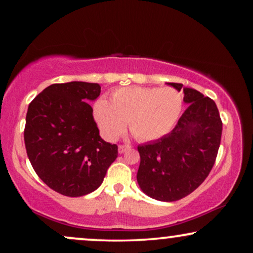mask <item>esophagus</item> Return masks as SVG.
I'll return each mask as SVG.
<instances>
[{
	"mask_svg": "<svg viewBox=\"0 0 253 253\" xmlns=\"http://www.w3.org/2000/svg\"><path fill=\"white\" fill-rule=\"evenodd\" d=\"M129 148H131L130 145H119V153L122 154L126 150H129Z\"/></svg>",
	"mask_w": 253,
	"mask_h": 253,
	"instance_id": "34e87169",
	"label": "esophagus"
}]
</instances>
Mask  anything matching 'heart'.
Listing matches in <instances>:
<instances>
[{"mask_svg": "<svg viewBox=\"0 0 253 253\" xmlns=\"http://www.w3.org/2000/svg\"><path fill=\"white\" fill-rule=\"evenodd\" d=\"M183 95L171 87H123L93 106V116L102 136L115 140L126 129V122L140 141L164 137L175 126L183 110Z\"/></svg>", "mask_w": 253, "mask_h": 253, "instance_id": "1", "label": "heart"}]
</instances>
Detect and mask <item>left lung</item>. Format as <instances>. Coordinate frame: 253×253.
<instances>
[{
    "label": "left lung",
    "mask_w": 253,
    "mask_h": 253,
    "mask_svg": "<svg viewBox=\"0 0 253 253\" xmlns=\"http://www.w3.org/2000/svg\"><path fill=\"white\" fill-rule=\"evenodd\" d=\"M179 92L183 84L168 83ZM189 107L170 133L138 146L137 182L160 202H176L198 188L212 170L220 147L222 121L215 102L197 89L183 87Z\"/></svg>",
    "instance_id": "left-lung-1"
}]
</instances>
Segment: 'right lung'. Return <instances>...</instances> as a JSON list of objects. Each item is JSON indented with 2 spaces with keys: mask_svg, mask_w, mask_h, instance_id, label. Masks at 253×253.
<instances>
[{
  "mask_svg": "<svg viewBox=\"0 0 253 253\" xmlns=\"http://www.w3.org/2000/svg\"><path fill=\"white\" fill-rule=\"evenodd\" d=\"M96 83L53 84L38 94L26 114L24 140L37 175L54 191L82 197L101 185L117 158V145L100 137L87 100L100 95Z\"/></svg>",
  "mask_w": 253,
  "mask_h": 253,
  "instance_id": "add662e5",
  "label": "right lung"
}]
</instances>
